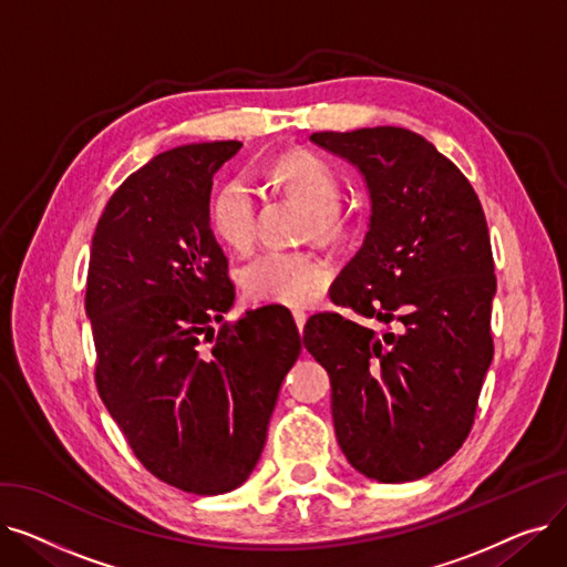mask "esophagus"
Masks as SVG:
<instances>
[{"mask_svg":"<svg viewBox=\"0 0 567 567\" xmlns=\"http://www.w3.org/2000/svg\"><path fill=\"white\" fill-rule=\"evenodd\" d=\"M306 319H308V315L303 310H293V321H296V326H299L301 333L306 329Z\"/></svg>","mask_w":567,"mask_h":567,"instance_id":"1","label":"esophagus"}]
</instances>
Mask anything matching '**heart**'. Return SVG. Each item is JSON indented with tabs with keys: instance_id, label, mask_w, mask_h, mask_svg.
Segmentation results:
<instances>
[{
	"instance_id": "obj_1",
	"label": "heart",
	"mask_w": 567,
	"mask_h": 567,
	"mask_svg": "<svg viewBox=\"0 0 567 567\" xmlns=\"http://www.w3.org/2000/svg\"><path fill=\"white\" fill-rule=\"evenodd\" d=\"M264 184L306 208L303 234L315 241L336 246L351 234V214L340 202L336 172L303 148H289L261 169ZM212 229L231 250L250 248L255 238V204L238 184L225 186L214 204ZM329 282V266L310 252H266L244 271V289L252 301L308 306Z\"/></svg>"
}]
</instances>
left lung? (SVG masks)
Returning <instances> with one entry per match:
<instances>
[{
  "mask_svg": "<svg viewBox=\"0 0 567 567\" xmlns=\"http://www.w3.org/2000/svg\"><path fill=\"white\" fill-rule=\"evenodd\" d=\"M310 140L359 167L372 199L363 248L331 299L395 329L379 338L319 312L303 344L331 377L349 464L379 483L419 481L462 449L494 355L485 212L460 167L419 133L377 126Z\"/></svg>",
  "mask_w": 567,
  "mask_h": 567,
  "instance_id": "obj_1",
  "label": "left lung"
}]
</instances>
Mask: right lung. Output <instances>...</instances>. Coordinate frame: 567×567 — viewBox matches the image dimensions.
<instances>
[{
  "label": "right lung",
  "mask_w": 567,
  "mask_h": 567,
  "mask_svg": "<svg viewBox=\"0 0 567 567\" xmlns=\"http://www.w3.org/2000/svg\"><path fill=\"white\" fill-rule=\"evenodd\" d=\"M238 148L236 140L186 144L133 172L96 225L86 274L103 404L148 473L199 496L248 481L301 353L282 306L214 333L234 285L208 197Z\"/></svg>",
  "instance_id": "add662e5"
}]
</instances>
